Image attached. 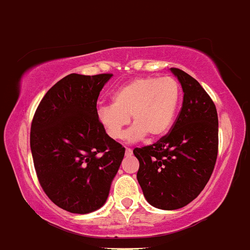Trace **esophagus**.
Here are the masks:
<instances>
[{
  "label": "esophagus",
  "mask_w": 250,
  "mask_h": 250,
  "mask_svg": "<svg viewBox=\"0 0 250 250\" xmlns=\"http://www.w3.org/2000/svg\"><path fill=\"white\" fill-rule=\"evenodd\" d=\"M131 154H132V150L129 149V147H126V150H125V155L129 156V155H131Z\"/></svg>",
  "instance_id": "1"
}]
</instances>
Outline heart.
Wrapping results in <instances>:
<instances>
[{"mask_svg": "<svg viewBox=\"0 0 250 250\" xmlns=\"http://www.w3.org/2000/svg\"><path fill=\"white\" fill-rule=\"evenodd\" d=\"M180 96L182 89L173 76L135 79L114 92L111 105L99 107V121L114 140L123 139L130 116L134 125L125 134L127 143L140 141L146 134L158 138L173 125Z\"/></svg>", "mask_w": 250, "mask_h": 250, "instance_id": "1", "label": "heart"}]
</instances>
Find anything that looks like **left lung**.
<instances>
[{"mask_svg": "<svg viewBox=\"0 0 250 250\" xmlns=\"http://www.w3.org/2000/svg\"><path fill=\"white\" fill-rule=\"evenodd\" d=\"M170 71L182 83V110L167 135L134 149L136 174L145 199L158 209L175 210L193 202L210 179L218 156V114L210 96L180 68Z\"/></svg>", "mask_w": 250, "mask_h": 250, "instance_id": "left-lung-1", "label": "left lung"}]
</instances>
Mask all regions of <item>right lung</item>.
Instances as JSON below:
<instances>
[{
    "label": "right lung",
    "instance_id": "1",
    "mask_svg": "<svg viewBox=\"0 0 250 250\" xmlns=\"http://www.w3.org/2000/svg\"><path fill=\"white\" fill-rule=\"evenodd\" d=\"M111 74H70L40 103L31 124L35 170L46 195L63 210L87 214L109 196L125 147L99 121L96 103Z\"/></svg>",
    "mask_w": 250,
    "mask_h": 250
}]
</instances>
